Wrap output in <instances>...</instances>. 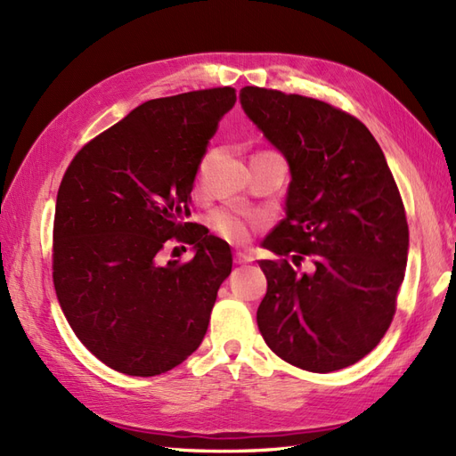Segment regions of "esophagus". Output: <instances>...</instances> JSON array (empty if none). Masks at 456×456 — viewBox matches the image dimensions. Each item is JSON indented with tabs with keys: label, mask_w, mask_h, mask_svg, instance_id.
Instances as JSON below:
<instances>
[{
	"label": "esophagus",
	"mask_w": 456,
	"mask_h": 456,
	"mask_svg": "<svg viewBox=\"0 0 456 456\" xmlns=\"http://www.w3.org/2000/svg\"><path fill=\"white\" fill-rule=\"evenodd\" d=\"M235 263H237V265H248V263H253V255H250V253H237V255H235Z\"/></svg>",
	"instance_id": "esophagus-1"
}]
</instances>
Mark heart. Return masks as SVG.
I'll list each match as a JSON object with an SVG mask.
<instances>
[{"label": "heart", "mask_w": 456, "mask_h": 456, "mask_svg": "<svg viewBox=\"0 0 456 456\" xmlns=\"http://www.w3.org/2000/svg\"><path fill=\"white\" fill-rule=\"evenodd\" d=\"M209 225L219 237H223L233 245H243L253 235V231L258 227V221L247 217L237 209H216L209 216Z\"/></svg>", "instance_id": "b5f03b06"}]
</instances>
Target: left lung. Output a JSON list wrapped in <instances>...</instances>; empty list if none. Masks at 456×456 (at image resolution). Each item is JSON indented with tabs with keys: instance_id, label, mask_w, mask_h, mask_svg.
Wrapping results in <instances>:
<instances>
[{
	"instance_id": "left-lung-1",
	"label": "left lung",
	"mask_w": 456,
	"mask_h": 456,
	"mask_svg": "<svg viewBox=\"0 0 456 456\" xmlns=\"http://www.w3.org/2000/svg\"><path fill=\"white\" fill-rule=\"evenodd\" d=\"M248 119L284 154L286 217L265 240L278 256H314V273L260 260L256 323L270 351L309 372L366 356L388 331L408 265L410 231L395 180L366 125L325 102L245 86Z\"/></svg>"
}]
</instances>
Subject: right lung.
Here are the masks:
<instances>
[{
    "instance_id": "obj_1",
    "label": "right lung",
    "mask_w": 456,
    "mask_h": 456,
    "mask_svg": "<svg viewBox=\"0 0 456 456\" xmlns=\"http://www.w3.org/2000/svg\"><path fill=\"white\" fill-rule=\"evenodd\" d=\"M233 88L144 102L86 142L56 196L53 280L72 331L103 364L157 376L182 364L208 331L231 248L183 221L200 162ZM172 242L188 264L159 265Z\"/></svg>"
}]
</instances>
